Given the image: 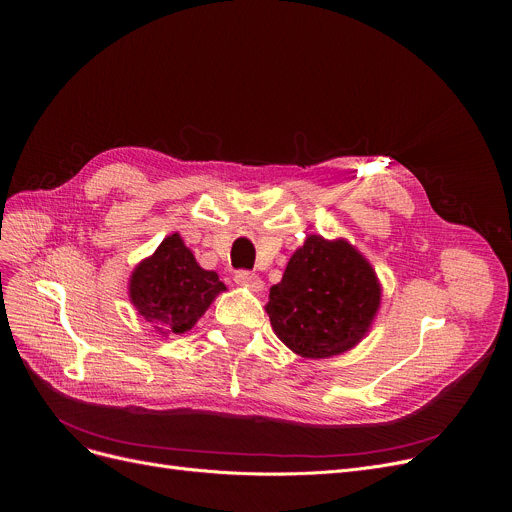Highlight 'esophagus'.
Segmentation results:
<instances>
[{"mask_svg":"<svg viewBox=\"0 0 512 512\" xmlns=\"http://www.w3.org/2000/svg\"><path fill=\"white\" fill-rule=\"evenodd\" d=\"M235 281H237L239 285L249 287L251 291H261V289H263L261 277H259L257 273H251V271H237V273H235Z\"/></svg>","mask_w":512,"mask_h":512,"instance_id":"1","label":"esophagus"}]
</instances>
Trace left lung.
<instances>
[{"mask_svg":"<svg viewBox=\"0 0 512 512\" xmlns=\"http://www.w3.org/2000/svg\"><path fill=\"white\" fill-rule=\"evenodd\" d=\"M381 306L375 269L348 241L308 235L265 306L273 332L304 358H328L367 336Z\"/></svg>","mask_w":512,"mask_h":512,"instance_id":"8db88e82","label":"left lung"}]
</instances>
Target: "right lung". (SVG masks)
<instances>
[{
	"label": "right lung",
	"instance_id": "obj_1",
	"mask_svg": "<svg viewBox=\"0 0 512 512\" xmlns=\"http://www.w3.org/2000/svg\"><path fill=\"white\" fill-rule=\"evenodd\" d=\"M225 289L218 275L202 269L182 237L174 233L133 269L129 300L160 334H184Z\"/></svg>",
	"mask_w": 512,
	"mask_h": 512
}]
</instances>
